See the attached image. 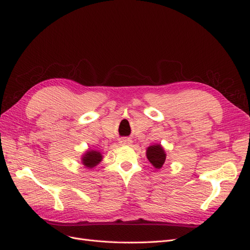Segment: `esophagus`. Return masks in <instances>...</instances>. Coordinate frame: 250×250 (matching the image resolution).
Returning a JSON list of instances; mask_svg holds the SVG:
<instances>
[{
  "label": "esophagus",
  "mask_w": 250,
  "mask_h": 250,
  "mask_svg": "<svg viewBox=\"0 0 250 250\" xmlns=\"http://www.w3.org/2000/svg\"><path fill=\"white\" fill-rule=\"evenodd\" d=\"M132 143V141L130 138H126V137H124V138H121V141H120V144L121 145H130Z\"/></svg>",
  "instance_id": "1"
}]
</instances>
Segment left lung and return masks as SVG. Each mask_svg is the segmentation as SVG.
I'll return each instance as SVG.
<instances>
[{
  "label": "left lung",
  "mask_w": 250,
  "mask_h": 250,
  "mask_svg": "<svg viewBox=\"0 0 250 250\" xmlns=\"http://www.w3.org/2000/svg\"><path fill=\"white\" fill-rule=\"evenodd\" d=\"M147 158L155 168H161L165 163L166 154L161 145H153L147 149Z\"/></svg>",
  "instance_id": "8db88e82"
}]
</instances>
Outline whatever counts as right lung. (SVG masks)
<instances>
[{"instance_id":"obj_1","label":"right lung","mask_w":250,"mask_h":250,"mask_svg":"<svg viewBox=\"0 0 250 250\" xmlns=\"http://www.w3.org/2000/svg\"><path fill=\"white\" fill-rule=\"evenodd\" d=\"M102 160V155L100 152L98 151H87L85 153V155L82 158V163L88 168H92L94 166H96L99 162Z\"/></svg>"}]
</instances>
